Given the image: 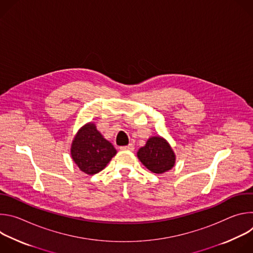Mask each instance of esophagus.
<instances>
[{
    "label": "esophagus",
    "instance_id": "34e87169",
    "mask_svg": "<svg viewBox=\"0 0 253 253\" xmlns=\"http://www.w3.org/2000/svg\"><path fill=\"white\" fill-rule=\"evenodd\" d=\"M120 150H122V151H133L134 146H133V144H129V145H127V146H121Z\"/></svg>",
    "mask_w": 253,
    "mask_h": 253
}]
</instances>
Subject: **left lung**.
Segmentation results:
<instances>
[{"mask_svg":"<svg viewBox=\"0 0 253 253\" xmlns=\"http://www.w3.org/2000/svg\"><path fill=\"white\" fill-rule=\"evenodd\" d=\"M137 157L148 170L156 174L170 170L175 164V154L171 146L160 136L149 138L145 146L138 150Z\"/></svg>","mask_w":253,"mask_h":253,"instance_id":"left-lung-1","label":"left lung"}]
</instances>
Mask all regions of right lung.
Returning a JSON list of instances; mask_svg holds the SVG:
<instances>
[{
    "label": "right lung",
    "mask_w": 253,
    "mask_h": 253,
    "mask_svg": "<svg viewBox=\"0 0 253 253\" xmlns=\"http://www.w3.org/2000/svg\"><path fill=\"white\" fill-rule=\"evenodd\" d=\"M117 151L96 129L94 123L84 125L71 146V156L81 171L94 175L103 170Z\"/></svg>",
    "instance_id": "right-lung-1"
}]
</instances>
